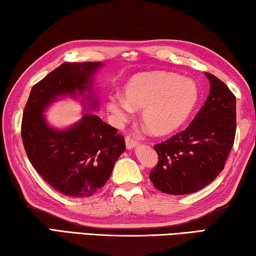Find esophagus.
Here are the masks:
<instances>
[{"mask_svg": "<svg viewBox=\"0 0 256 256\" xmlns=\"http://www.w3.org/2000/svg\"><path fill=\"white\" fill-rule=\"evenodd\" d=\"M137 145H138V140H136V138H134L132 136L126 137V146H127L128 150L135 148Z\"/></svg>", "mask_w": 256, "mask_h": 256, "instance_id": "34e87169", "label": "esophagus"}]
</instances>
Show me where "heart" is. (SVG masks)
I'll return each mask as SVG.
<instances>
[{"instance_id":"1","label":"heart","mask_w":256,"mask_h":256,"mask_svg":"<svg viewBox=\"0 0 256 256\" xmlns=\"http://www.w3.org/2000/svg\"><path fill=\"white\" fill-rule=\"evenodd\" d=\"M124 98L112 95L108 111L116 124L130 118L134 108L142 111V122L154 135H168L186 122L198 102V87L190 78L174 72L138 74L126 82Z\"/></svg>"}]
</instances>
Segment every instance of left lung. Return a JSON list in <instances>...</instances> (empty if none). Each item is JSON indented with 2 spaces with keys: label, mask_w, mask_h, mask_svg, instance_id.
<instances>
[{
  "label": "left lung",
  "mask_w": 256,
  "mask_h": 256,
  "mask_svg": "<svg viewBox=\"0 0 256 256\" xmlns=\"http://www.w3.org/2000/svg\"><path fill=\"white\" fill-rule=\"evenodd\" d=\"M210 93L185 130L154 146L158 162L150 174L156 190L186 195L202 190L222 171L236 135V98L224 82L205 72Z\"/></svg>",
  "instance_id": "1"
}]
</instances>
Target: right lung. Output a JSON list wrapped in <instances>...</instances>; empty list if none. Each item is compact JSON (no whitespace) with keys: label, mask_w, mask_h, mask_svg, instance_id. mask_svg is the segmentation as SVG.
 <instances>
[{"label":"right lung","mask_w":256,"mask_h":256,"mask_svg":"<svg viewBox=\"0 0 256 256\" xmlns=\"http://www.w3.org/2000/svg\"><path fill=\"white\" fill-rule=\"evenodd\" d=\"M102 62L64 64L30 90L24 108L22 136L29 161L54 190L71 198H88L110 178L126 144L116 129L93 114L100 102L94 76ZM83 98L86 112L66 128H53L44 113L64 97Z\"/></svg>","instance_id":"right-lung-1"}]
</instances>
